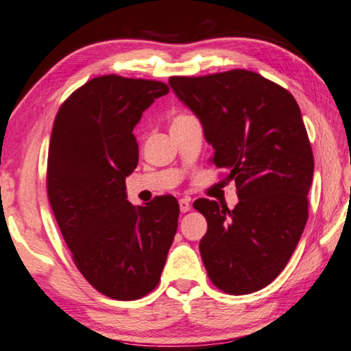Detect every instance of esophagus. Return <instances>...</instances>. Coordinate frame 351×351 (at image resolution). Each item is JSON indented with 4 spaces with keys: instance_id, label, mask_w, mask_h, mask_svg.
Instances as JSON below:
<instances>
[{
    "instance_id": "1",
    "label": "esophagus",
    "mask_w": 351,
    "mask_h": 351,
    "mask_svg": "<svg viewBox=\"0 0 351 351\" xmlns=\"http://www.w3.org/2000/svg\"><path fill=\"white\" fill-rule=\"evenodd\" d=\"M190 207H192V206H190V199H189V197H181V199H180V210H181V212H182V213L189 212Z\"/></svg>"
}]
</instances>
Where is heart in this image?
<instances>
[{"label": "heart", "instance_id": "obj_1", "mask_svg": "<svg viewBox=\"0 0 351 351\" xmlns=\"http://www.w3.org/2000/svg\"><path fill=\"white\" fill-rule=\"evenodd\" d=\"M187 118H192V114H187V113H180V114H176V117L173 118V121H171V124H175V123H180V121H184V119H187Z\"/></svg>", "mask_w": 351, "mask_h": 351}]
</instances>
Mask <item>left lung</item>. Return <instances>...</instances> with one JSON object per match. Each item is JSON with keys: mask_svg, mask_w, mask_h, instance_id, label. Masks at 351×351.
I'll return each mask as SVG.
<instances>
[{"mask_svg": "<svg viewBox=\"0 0 351 351\" xmlns=\"http://www.w3.org/2000/svg\"><path fill=\"white\" fill-rule=\"evenodd\" d=\"M169 84L201 121L212 162L237 184L233 210L206 197L193 202L207 219L199 252L210 281L228 295L264 289L284 270L308 219L315 161L296 99L242 69L171 76Z\"/></svg>", "mask_w": 351, "mask_h": 351, "instance_id": "1", "label": "left lung"}]
</instances>
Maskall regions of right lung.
I'll return each instance as SVG.
<instances>
[{"label": "right lung", "mask_w": 351, "mask_h": 351, "mask_svg": "<svg viewBox=\"0 0 351 351\" xmlns=\"http://www.w3.org/2000/svg\"><path fill=\"white\" fill-rule=\"evenodd\" d=\"M161 81L104 75L87 81L56 113L47 158V195L73 263L88 284L118 301L147 295L161 279L180 206L171 195L127 201L136 169L133 129Z\"/></svg>", "instance_id": "1"}]
</instances>
